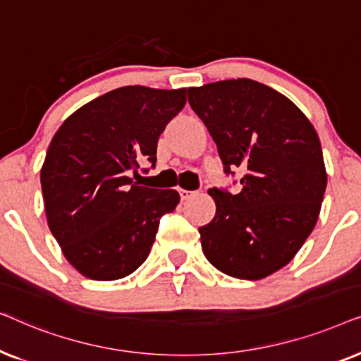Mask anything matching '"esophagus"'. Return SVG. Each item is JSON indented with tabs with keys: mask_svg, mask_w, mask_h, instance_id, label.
<instances>
[{
	"mask_svg": "<svg viewBox=\"0 0 361 361\" xmlns=\"http://www.w3.org/2000/svg\"><path fill=\"white\" fill-rule=\"evenodd\" d=\"M195 192H192V190H185V189H179V195H180V199L182 200H189L192 195H194Z\"/></svg>",
	"mask_w": 361,
	"mask_h": 361,
	"instance_id": "esophagus-1",
	"label": "esophagus"
}]
</instances>
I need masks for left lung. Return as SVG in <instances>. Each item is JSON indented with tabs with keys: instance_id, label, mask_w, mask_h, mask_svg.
Listing matches in <instances>:
<instances>
[{
	"instance_id": "left-lung-1",
	"label": "left lung",
	"mask_w": 361,
	"mask_h": 361,
	"mask_svg": "<svg viewBox=\"0 0 361 361\" xmlns=\"http://www.w3.org/2000/svg\"><path fill=\"white\" fill-rule=\"evenodd\" d=\"M226 176L241 190L214 189L216 212L199 233L205 258L238 279H263L294 258L317 224L327 172L317 133L289 98L238 78L189 88Z\"/></svg>"
}]
</instances>
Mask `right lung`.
Returning a JSON list of instances; mask_svg holds the SVG:
<instances>
[{
	"label": "right lung",
	"mask_w": 361,
	"mask_h": 361,
	"mask_svg": "<svg viewBox=\"0 0 361 361\" xmlns=\"http://www.w3.org/2000/svg\"><path fill=\"white\" fill-rule=\"evenodd\" d=\"M185 88L121 87L72 113L54 135L41 169L49 228L78 273L115 281L145 263L177 190L131 179L156 164L157 140L185 105Z\"/></svg>",
	"instance_id": "obj_1"
}]
</instances>
